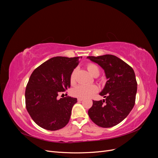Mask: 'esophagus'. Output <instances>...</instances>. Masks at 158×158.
I'll list each match as a JSON object with an SVG mask.
<instances>
[{
	"mask_svg": "<svg viewBox=\"0 0 158 158\" xmlns=\"http://www.w3.org/2000/svg\"><path fill=\"white\" fill-rule=\"evenodd\" d=\"M78 102H82V101H83V99L82 98H78Z\"/></svg>",
	"mask_w": 158,
	"mask_h": 158,
	"instance_id": "1",
	"label": "esophagus"
}]
</instances>
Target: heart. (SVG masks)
<instances>
[{
	"label": "heart",
	"instance_id": "b5f03b06",
	"mask_svg": "<svg viewBox=\"0 0 158 158\" xmlns=\"http://www.w3.org/2000/svg\"><path fill=\"white\" fill-rule=\"evenodd\" d=\"M87 69L89 73L94 77H98L99 75L100 71L98 66L93 64L89 63L87 64ZM76 73V69H74L70 74V82L71 85L75 84V75ZM98 90V88L95 85H79L75 87L72 90V95L74 97L78 98H88L92 96L94 94L96 93Z\"/></svg>",
	"mask_w": 158,
	"mask_h": 158
}]
</instances>
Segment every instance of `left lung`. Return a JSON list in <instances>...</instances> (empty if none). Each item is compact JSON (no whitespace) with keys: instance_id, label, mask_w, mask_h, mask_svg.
Here are the masks:
<instances>
[{"instance_id":"left-lung-1","label":"left lung","mask_w":158,"mask_h":158,"mask_svg":"<svg viewBox=\"0 0 158 158\" xmlns=\"http://www.w3.org/2000/svg\"><path fill=\"white\" fill-rule=\"evenodd\" d=\"M88 58L102 66L108 80L99 94L106 99L93 100L88 115L99 127H114L128 116L135 104L137 82L135 72L125 62L112 55Z\"/></svg>"}]
</instances>
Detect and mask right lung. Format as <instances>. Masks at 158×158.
<instances>
[{
  "mask_svg": "<svg viewBox=\"0 0 158 158\" xmlns=\"http://www.w3.org/2000/svg\"><path fill=\"white\" fill-rule=\"evenodd\" d=\"M80 57L56 56L36 68L27 84L26 107L37 125L48 131H57L69 122L72 108L77 99L57 96L70 87V74L79 63ZM67 95V94H66Z\"/></svg>",
  "mask_w": 158,
  "mask_h": 158,
  "instance_id": "obj_1",
  "label": "right lung"
}]
</instances>
